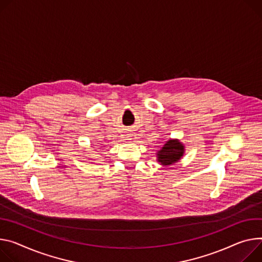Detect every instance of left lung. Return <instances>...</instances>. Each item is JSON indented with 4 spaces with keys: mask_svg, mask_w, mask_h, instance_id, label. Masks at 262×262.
Instances as JSON below:
<instances>
[{
    "mask_svg": "<svg viewBox=\"0 0 262 262\" xmlns=\"http://www.w3.org/2000/svg\"><path fill=\"white\" fill-rule=\"evenodd\" d=\"M184 154V146L178 140H169L158 152V161L163 165L177 163Z\"/></svg>",
    "mask_w": 262,
    "mask_h": 262,
    "instance_id": "obj_1",
    "label": "left lung"
}]
</instances>
